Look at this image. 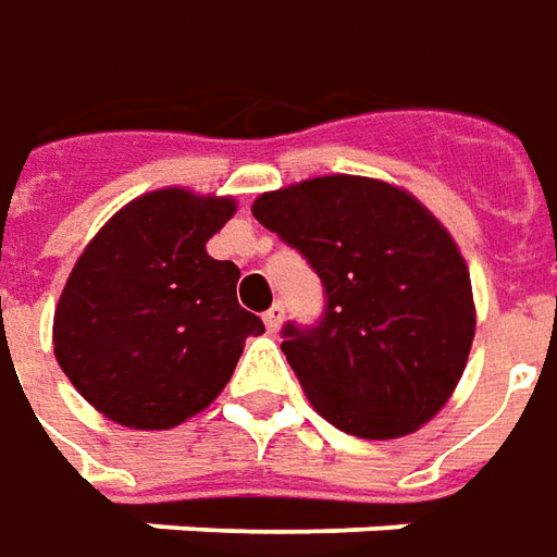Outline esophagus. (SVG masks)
Listing matches in <instances>:
<instances>
[{"mask_svg": "<svg viewBox=\"0 0 557 557\" xmlns=\"http://www.w3.org/2000/svg\"><path fill=\"white\" fill-rule=\"evenodd\" d=\"M261 320H264V326H268V333H277L280 323H283V305H271L264 314H261Z\"/></svg>", "mask_w": 557, "mask_h": 557, "instance_id": "34e87169", "label": "esophagus"}]
</instances>
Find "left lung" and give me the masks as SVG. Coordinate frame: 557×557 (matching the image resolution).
I'll return each mask as SVG.
<instances>
[{
  "label": "left lung",
  "instance_id": "obj_1",
  "mask_svg": "<svg viewBox=\"0 0 557 557\" xmlns=\"http://www.w3.org/2000/svg\"><path fill=\"white\" fill-rule=\"evenodd\" d=\"M252 215L323 286L320 320H289L280 333L314 410L370 441L425 425L474 338L469 268L441 221L410 194L357 175L261 194Z\"/></svg>",
  "mask_w": 557,
  "mask_h": 557
}]
</instances>
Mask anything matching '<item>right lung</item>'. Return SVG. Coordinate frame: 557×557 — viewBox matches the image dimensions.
<instances>
[{"mask_svg": "<svg viewBox=\"0 0 557 557\" xmlns=\"http://www.w3.org/2000/svg\"><path fill=\"white\" fill-rule=\"evenodd\" d=\"M227 197L165 187L128 202L79 256L54 311V357L125 429H172L227 385L264 323L237 301L240 268L206 252Z\"/></svg>", "mask_w": 557, "mask_h": 557, "instance_id": "1", "label": "right lung"}]
</instances>
